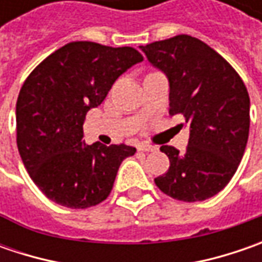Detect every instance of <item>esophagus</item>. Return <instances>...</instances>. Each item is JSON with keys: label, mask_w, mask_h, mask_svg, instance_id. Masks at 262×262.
I'll use <instances>...</instances> for the list:
<instances>
[{"label": "esophagus", "mask_w": 262, "mask_h": 262, "mask_svg": "<svg viewBox=\"0 0 262 262\" xmlns=\"http://www.w3.org/2000/svg\"><path fill=\"white\" fill-rule=\"evenodd\" d=\"M138 150L140 151H156L157 147L151 146V144H147V143H141V144H138Z\"/></svg>", "instance_id": "esophagus-1"}]
</instances>
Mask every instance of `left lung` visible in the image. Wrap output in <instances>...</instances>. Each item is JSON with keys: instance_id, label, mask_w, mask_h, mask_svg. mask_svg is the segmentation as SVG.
Here are the masks:
<instances>
[{"instance_id": "8db88e82", "label": "left lung", "mask_w": 262, "mask_h": 262, "mask_svg": "<svg viewBox=\"0 0 262 262\" xmlns=\"http://www.w3.org/2000/svg\"><path fill=\"white\" fill-rule=\"evenodd\" d=\"M148 62L169 81V114L189 125L184 155L160 150L170 166L157 176L162 192L179 201H204L235 175L249 134V96L232 66L203 40L179 35L140 46Z\"/></svg>"}]
</instances>
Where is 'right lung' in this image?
I'll return each mask as SVG.
<instances>
[{"mask_svg": "<svg viewBox=\"0 0 262 262\" xmlns=\"http://www.w3.org/2000/svg\"><path fill=\"white\" fill-rule=\"evenodd\" d=\"M143 61L129 46L71 42L43 59L21 87L17 105V147L26 170L49 200L87 208L107 198L122 160L136 148L87 146V112L105 100L116 78Z\"/></svg>", "mask_w": 262, "mask_h": 262, "instance_id": "right-lung-1", "label": "right lung"}]
</instances>
